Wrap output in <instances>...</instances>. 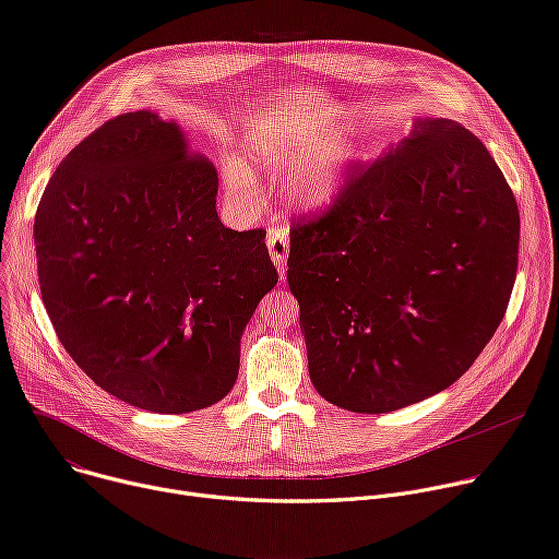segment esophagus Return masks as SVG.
<instances>
[{
	"label": "esophagus",
	"mask_w": 559,
	"mask_h": 559,
	"mask_svg": "<svg viewBox=\"0 0 559 559\" xmlns=\"http://www.w3.org/2000/svg\"><path fill=\"white\" fill-rule=\"evenodd\" d=\"M267 249L272 253V261L281 272V278H285V270H287V251H289V238L285 229L272 227L267 234Z\"/></svg>",
	"instance_id": "obj_1"
}]
</instances>
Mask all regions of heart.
I'll return each mask as SVG.
<instances>
[{"mask_svg": "<svg viewBox=\"0 0 559 559\" xmlns=\"http://www.w3.org/2000/svg\"><path fill=\"white\" fill-rule=\"evenodd\" d=\"M247 158L272 171L294 167L287 193L306 207H325L338 195L349 167V151L338 142H325V131L317 122H302L281 131H270L247 146ZM225 182L236 195L253 193V176L242 163H227Z\"/></svg>", "mask_w": 559, "mask_h": 559, "instance_id": "heart-1", "label": "heart"}]
</instances>
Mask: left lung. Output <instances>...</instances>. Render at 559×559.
<instances>
[{"instance_id":"1","label":"left lung","mask_w":559,"mask_h":559,"mask_svg":"<svg viewBox=\"0 0 559 559\" xmlns=\"http://www.w3.org/2000/svg\"><path fill=\"white\" fill-rule=\"evenodd\" d=\"M518 200L477 135L445 118L370 165L289 231L310 379L343 411L381 415L460 379L503 319Z\"/></svg>"}]
</instances>
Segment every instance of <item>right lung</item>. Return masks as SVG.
<instances>
[{
  "instance_id": "add662e5",
  "label": "right lung",
  "mask_w": 559,
  "mask_h": 559,
  "mask_svg": "<svg viewBox=\"0 0 559 559\" xmlns=\"http://www.w3.org/2000/svg\"><path fill=\"white\" fill-rule=\"evenodd\" d=\"M218 174L176 122L122 114L50 176L35 214L44 308L69 357L140 411L210 408L278 283L265 229H227Z\"/></svg>"
}]
</instances>
